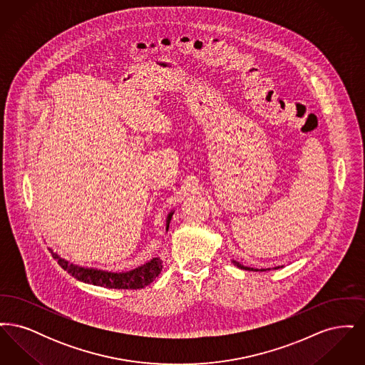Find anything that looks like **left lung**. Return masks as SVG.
<instances>
[{"instance_id":"obj_1","label":"left lung","mask_w":365,"mask_h":365,"mask_svg":"<svg viewBox=\"0 0 365 365\" xmlns=\"http://www.w3.org/2000/svg\"><path fill=\"white\" fill-rule=\"evenodd\" d=\"M232 262H234V265H237L238 268H241V269H246V271H269L271 268H261V269H259V268H252V267H245L243 264H241V262H238V261L235 260H231ZM278 268H282V265L280 267H274L272 269H278Z\"/></svg>"}]
</instances>
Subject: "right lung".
Masks as SVG:
<instances>
[{
	"mask_svg": "<svg viewBox=\"0 0 365 365\" xmlns=\"http://www.w3.org/2000/svg\"><path fill=\"white\" fill-rule=\"evenodd\" d=\"M173 215H174V210H171L167 215V223H165L167 231L170 228V222L173 219ZM51 253H52L53 259L58 262V265L63 269H66L73 278L88 283V284L103 286L108 289H142V287L150 284L160 275V272L163 269V261L160 260V257H153L152 260L139 265L134 269H130V271L113 272V271L88 268V267L73 264V262L60 257L56 252H53L52 249H51Z\"/></svg>",
	"mask_w": 365,
	"mask_h": 365,
	"instance_id": "1",
	"label": "right lung"
}]
</instances>
